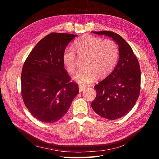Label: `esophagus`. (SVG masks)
<instances>
[{
	"mask_svg": "<svg viewBox=\"0 0 159 159\" xmlns=\"http://www.w3.org/2000/svg\"><path fill=\"white\" fill-rule=\"evenodd\" d=\"M85 89V88L84 87V86H82V85H80L79 86V91H80V92H81V91H83Z\"/></svg>",
	"mask_w": 159,
	"mask_h": 159,
	"instance_id": "esophagus-1",
	"label": "esophagus"
}]
</instances>
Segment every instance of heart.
Instances as JSON below:
<instances>
[{"mask_svg":"<svg viewBox=\"0 0 159 159\" xmlns=\"http://www.w3.org/2000/svg\"><path fill=\"white\" fill-rule=\"evenodd\" d=\"M74 49L66 48L64 51L62 62L66 70L73 74L76 70V53L81 58L86 57L85 68L73 77L75 81L81 85L93 82L98 75L101 78L108 75L115 68L119 58V48L114 41L91 35H84L77 39Z\"/></svg>","mask_w":159,"mask_h":159,"instance_id":"heart-1","label":"heart"}]
</instances>
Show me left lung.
I'll return each mask as SVG.
<instances>
[{"label":"left lung","mask_w":159,"mask_h":159,"mask_svg":"<svg viewBox=\"0 0 159 159\" xmlns=\"http://www.w3.org/2000/svg\"><path fill=\"white\" fill-rule=\"evenodd\" d=\"M92 32L112 38L119 46V60L111 73L95 85L97 95L91 107L102 117L117 119L132 109L139 98L140 66L131 46L121 36L111 31Z\"/></svg>","instance_id":"8db88e82"}]
</instances>
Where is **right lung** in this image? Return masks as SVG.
<instances>
[{
	"label": "right lung",
	"instance_id": "add662e5",
	"mask_svg": "<svg viewBox=\"0 0 159 159\" xmlns=\"http://www.w3.org/2000/svg\"><path fill=\"white\" fill-rule=\"evenodd\" d=\"M75 34L50 33L34 48L24 64L21 94L34 117L54 123L68 112L79 92L64 68L62 55Z\"/></svg>",
	"mask_w": 159,
	"mask_h": 159
}]
</instances>
